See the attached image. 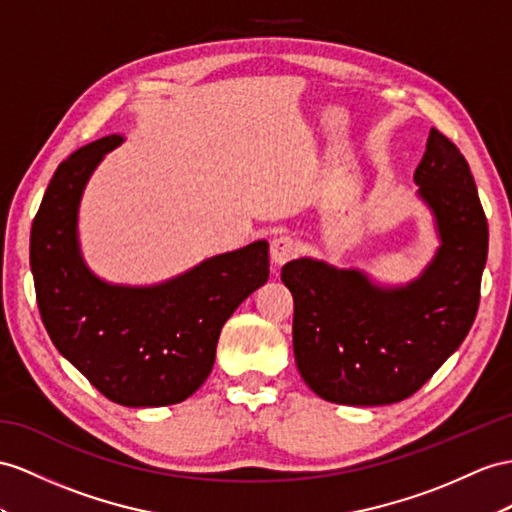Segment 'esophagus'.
<instances>
[{
  "label": "esophagus",
  "instance_id": "obj_1",
  "mask_svg": "<svg viewBox=\"0 0 512 512\" xmlns=\"http://www.w3.org/2000/svg\"><path fill=\"white\" fill-rule=\"evenodd\" d=\"M298 253V244L290 235H279L270 242V261L274 266H283L287 261L294 259Z\"/></svg>",
  "mask_w": 512,
  "mask_h": 512
}]
</instances>
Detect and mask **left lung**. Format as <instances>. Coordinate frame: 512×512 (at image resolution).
<instances>
[{
	"mask_svg": "<svg viewBox=\"0 0 512 512\" xmlns=\"http://www.w3.org/2000/svg\"><path fill=\"white\" fill-rule=\"evenodd\" d=\"M413 179L441 235L422 279L381 290L361 272L324 261L294 259L281 270L294 298L298 372L329 402L378 406L413 396L476 320L489 225L469 164L450 138L430 129Z\"/></svg>",
	"mask_w": 512,
	"mask_h": 512,
	"instance_id": "obj_1",
	"label": "left lung"
}]
</instances>
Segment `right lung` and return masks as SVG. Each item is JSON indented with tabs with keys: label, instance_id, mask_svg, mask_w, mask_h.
Segmentation results:
<instances>
[{
	"label": "right lung",
	"instance_id": "add662e5",
	"mask_svg": "<svg viewBox=\"0 0 512 512\" xmlns=\"http://www.w3.org/2000/svg\"><path fill=\"white\" fill-rule=\"evenodd\" d=\"M121 140L86 144L51 177L30 235L36 303L60 355L108 400L177 404L212 372L222 324L268 281V244L207 259L157 287H116L93 277L77 253V205L103 153Z\"/></svg>",
	"mask_w": 512,
	"mask_h": 512
}]
</instances>
